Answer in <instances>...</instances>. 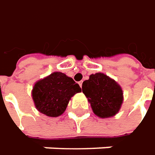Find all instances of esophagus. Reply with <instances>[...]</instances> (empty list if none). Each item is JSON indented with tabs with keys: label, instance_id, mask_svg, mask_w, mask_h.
<instances>
[{
	"label": "esophagus",
	"instance_id": "esophagus-1",
	"mask_svg": "<svg viewBox=\"0 0 155 155\" xmlns=\"http://www.w3.org/2000/svg\"><path fill=\"white\" fill-rule=\"evenodd\" d=\"M82 83H83L82 81H80V82H79V85H80V87H82Z\"/></svg>",
	"mask_w": 155,
	"mask_h": 155
}]
</instances>
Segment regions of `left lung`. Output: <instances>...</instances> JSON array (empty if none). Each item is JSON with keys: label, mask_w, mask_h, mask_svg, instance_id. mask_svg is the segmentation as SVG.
I'll list each match as a JSON object with an SVG mask.
<instances>
[{"label": "left lung", "mask_w": 155, "mask_h": 155, "mask_svg": "<svg viewBox=\"0 0 155 155\" xmlns=\"http://www.w3.org/2000/svg\"><path fill=\"white\" fill-rule=\"evenodd\" d=\"M82 92L92 109L100 117H110L118 112L123 103V91L114 80L102 73L91 74L82 83Z\"/></svg>", "instance_id": "obj_1"}]
</instances>
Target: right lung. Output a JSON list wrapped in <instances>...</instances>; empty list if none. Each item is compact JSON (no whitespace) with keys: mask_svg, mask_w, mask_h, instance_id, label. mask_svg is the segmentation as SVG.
I'll list each match as a JSON object with an SVG mask.
<instances>
[{"mask_svg":"<svg viewBox=\"0 0 155 155\" xmlns=\"http://www.w3.org/2000/svg\"><path fill=\"white\" fill-rule=\"evenodd\" d=\"M80 92L81 88L72 78L55 72L35 84L32 99L41 113L55 117L64 112L69 99Z\"/></svg>","mask_w":155,"mask_h":155,"instance_id":"add662e5","label":"right lung"}]
</instances>
